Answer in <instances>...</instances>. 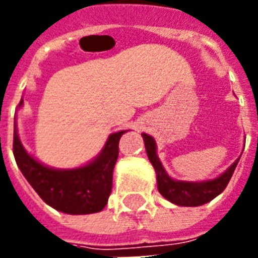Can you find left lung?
Instances as JSON below:
<instances>
[{"mask_svg":"<svg viewBox=\"0 0 258 258\" xmlns=\"http://www.w3.org/2000/svg\"><path fill=\"white\" fill-rule=\"evenodd\" d=\"M142 138L145 142L148 159L156 171L159 192L168 202L177 206H184V207H196V206L206 205L210 200L217 198L227 188L228 182L232 177L240 159L238 157L224 173L220 174L216 178L206 179V181H179V179L171 178L163 167L162 162L157 156V146L155 138L145 133L142 134Z\"/></svg>","mask_w":258,"mask_h":258,"instance_id":"1","label":"left lung"}]
</instances>
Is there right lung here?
<instances>
[{"label": "right lung", "instance_id": "1", "mask_svg": "<svg viewBox=\"0 0 258 258\" xmlns=\"http://www.w3.org/2000/svg\"><path fill=\"white\" fill-rule=\"evenodd\" d=\"M23 106V99L19 107ZM128 130L109 135L99 155L76 168L48 167L26 151L14 125V156L18 167L38 196L55 210L72 216L103 210L112 192L113 168L117 162L118 141Z\"/></svg>", "mask_w": 258, "mask_h": 258}]
</instances>
